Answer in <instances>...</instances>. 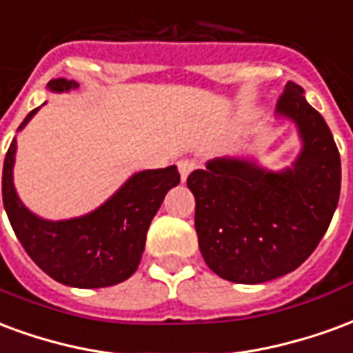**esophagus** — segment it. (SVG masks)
Masks as SVG:
<instances>
[{"mask_svg": "<svg viewBox=\"0 0 353 353\" xmlns=\"http://www.w3.org/2000/svg\"><path fill=\"white\" fill-rule=\"evenodd\" d=\"M177 168H179V174H181V179H187V176L191 174L192 170L196 168V164L192 161H189V159H183V161L177 162Z\"/></svg>", "mask_w": 353, "mask_h": 353, "instance_id": "1", "label": "esophagus"}]
</instances>
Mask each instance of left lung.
<instances>
[{"label": "left lung", "instance_id": "left-lung-1", "mask_svg": "<svg viewBox=\"0 0 353 353\" xmlns=\"http://www.w3.org/2000/svg\"><path fill=\"white\" fill-rule=\"evenodd\" d=\"M288 81L278 113L293 119L303 153L274 174L240 159H217L187 177L194 229L206 265L223 280L263 283L295 270L318 248L341 196V154L333 134Z\"/></svg>", "mask_w": 353, "mask_h": 353}]
</instances>
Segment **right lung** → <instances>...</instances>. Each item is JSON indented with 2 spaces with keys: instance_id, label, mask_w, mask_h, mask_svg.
<instances>
[{
  "instance_id": "1",
  "label": "right lung",
  "mask_w": 353,
  "mask_h": 353,
  "mask_svg": "<svg viewBox=\"0 0 353 353\" xmlns=\"http://www.w3.org/2000/svg\"><path fill=\"white\" fill-rule=\"evenodd\" d=\"M75 87V81H49L54 92ZM37 109L28 113L19 130ZM14 153L17 139L5 154L3 206L14 234L35 265L52 280L72 288H108L128 280L139 265L154 214L166 192L179 183L176 166L134 174L92 214L68 221H45L28 212L14 192Z\"/></svg>"
}]
</instances>
